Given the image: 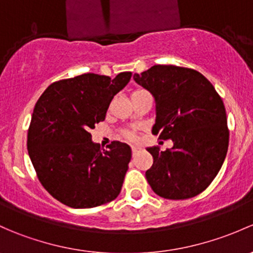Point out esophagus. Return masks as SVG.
I'll list each match as a JSON object with an SVG mask.
<instances>
[{"label": "esophagus", "mask_w": 253, "mask_h": 253, "mask_svg": "<svg viewBox=\"0 0 253 253\" xmlns=\"http://www.w3.org/2000/svg\"><path fill=\"white\" fill-rule=\"evenodd\" d=\"M139 151H140V148H138V147H132V155H133V156L137 155V154L139 153Z\"/></svg>", "instance_id": "esophagus-1"}]
</instances>
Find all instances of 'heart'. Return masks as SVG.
I'll return each mask as SVG.
<instances>
[{
	"label": "heart",
	"instance_id": "heart-1",
	"mask_svg": "<svg viewBox=\"0 0 253 253\" xmlns=\"http://www.w3.org/2000/svg\"><path fill=\"white\" fill-rule=\"evenodd\" d=\"M138 92H139V91H138ZM122 135H124V137L126 138V139H128V140H134L135 139V134L132 131H129V129H125V131L122 132Z\"/></svg>",
	"mask_w": 253,
	"mask_h": 253
}]
</instances>
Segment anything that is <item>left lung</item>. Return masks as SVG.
I'll use <instances>...</instances> for the list:
<instances>
[{
  "instance_id": "left-lung-1",
  "label": "left lung",
  "mask_w": 253,
  "mask_h": 253,
  "mask_svg": "<svg viewBox=\"0 0 253 253\" xmlns=\"http://www.w3.org/2000/svg\"><path fill=\"white\" fill-rule=\"evenodd\" d=\"M133 79L155 99L153 134L173 142L165 151L147 148L154 159L145 172L151 189L171 200L199 195L219 172L228 151L229 131L222 98L194 69L154 65Z\"/></svg>"
}]
</instances>
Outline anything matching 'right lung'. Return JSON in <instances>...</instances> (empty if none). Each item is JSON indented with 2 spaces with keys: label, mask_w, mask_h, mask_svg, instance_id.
Here are the masks:
<instances>
[{
  "label": "right lung",
  "mask_w": 253,
  "mask_h": 253,
  "mask_svg": "<svg viewBox=\"0 0 253 253\" xmlns=\"http://www.w3.org/2000/svg\"><path fill=\"white\" fill-rule=\"evenodd\" d=\"M84 74L54 82L34 108L28 151L37 177L50 195L74 209L110 203L121 191L132 151L113 142L103 151L89 131L104 121L114 95L131 80Z\"/></svg>",
  "instance_id": "1"
}]
</instances>
